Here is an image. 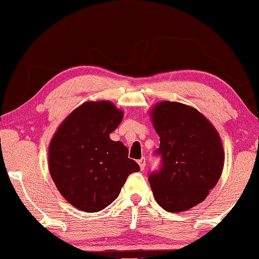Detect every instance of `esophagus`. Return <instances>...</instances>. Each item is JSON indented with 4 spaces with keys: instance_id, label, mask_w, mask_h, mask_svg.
I'll list each match as a JSON object with an SVG mask.
<instances>
[{
    "instance_id": "34e87169",
    "label": "esophagus",
    "mask_w": 259,
    "mask_h": 259,
    "mask_svg": "<svg viewBox=\"0 0 259 259\" xmlns=\"http://www.w3.org/2000/svg\"><path fill=\"white\" fill-rule=\"evenodd\" d=\"M138 163H139V166H140V169L144 170L145 167H146V159H145V157H141L140 160H138Z\"/></svg>"
}]
</instances>
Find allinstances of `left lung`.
<instances>
[{"mask_svg": "<svg viewBox=\"0 0 259 259\" xmlns=\"http://www.w3.org/2000/svg\"><path fill=\"white\" fill-rule=\"evenodd\" d=\"M160 137L155 151L160 169L148 181L157 203L164 210H188L205 200L222 174V141L210 121L194 107L161 102L151 113Z\"/></svg>", "mask_w": 259, "mask_h": 259, "instance_id": "left-lung-1", "label": "left lung"}]
</instances>
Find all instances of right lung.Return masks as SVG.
I'll list each match as a JSON object with an SVG mask.
<instances>
[{
  "mask_svg": "<svg viewBox=\"0 0 259 259\" xmlns=\"http://www.w3.org/2000/svg\"><path fill=\"white\" fill-rule=\"evenodd\" d=\"M122 117L106 100L86 102L67 115L52 138L51 178L62 196L79 210H103L119 196L128 175L140 170L126 146L110 139Z\"/></svg>",
  "mask_w": 259,
  "mask_h": 259,
  "instance_id": "1",
  "label": "right lung"
}]
</instances>
